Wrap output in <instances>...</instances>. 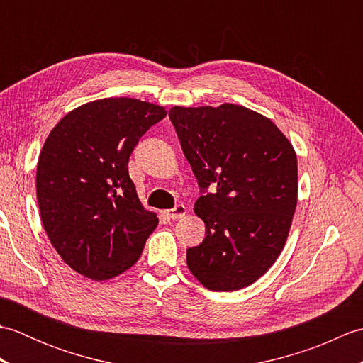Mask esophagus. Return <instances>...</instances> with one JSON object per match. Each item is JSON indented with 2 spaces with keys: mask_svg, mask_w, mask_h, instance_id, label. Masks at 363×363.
<instances>
[{
  "mask_svg": "<svg viewBox=\"0 0 363 363\" xmlns=\"http://www.w3.org/2000/svg\"><path fill=\"white\" fill-rule=\"evenodd\" d=\"M186 212H187V209H186V206L184 204H177L176 207H173V209H169V211H167V215L172 220H179V218H182L184 215H186Z\"/></svg>",
  "mask_w": 363,
  "mask_h": 363,
  "instance_id": "obj_1",
  "label": "esophagus"
}]
</instances>
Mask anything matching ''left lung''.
<instances>
[{
	"mask_svg": "<svg viewBox=\"0 0 363 363\" xmlns=\"http://www.w3.org/2000/svg\"><path fill=\"white\" fill-rule=\"evenodd\" d=\"M169 120L203 194L195 213L206 237L187 250L190 272L213 291L248 287L287 240L298 198L295 150L272 120L243 106H174Z\"/></svg>",
	"mask_w": 363,
	"mask_h": 363,
	"instance_id": "8db88e82",
	"label": "left lung"
}]
</instances>
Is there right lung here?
I'll return each instance as SVG.
<instances>
[{"label":"right lung","instance_id":"1","mask_svg":"<svg viewBox=\"0 0 363 363\" xmlns=\"http://www.w3.org/2000/svg\"><path fill=\"white\" fill-rule=\"evenodd\" d=\"M165 107L104 98L67 113L38 156L37 201L54 250L74 272L106 281L140 257L157 215L145 211L128 162Z\"/></svg>","mask_w":363,"mask_h":363}]
</instances>
